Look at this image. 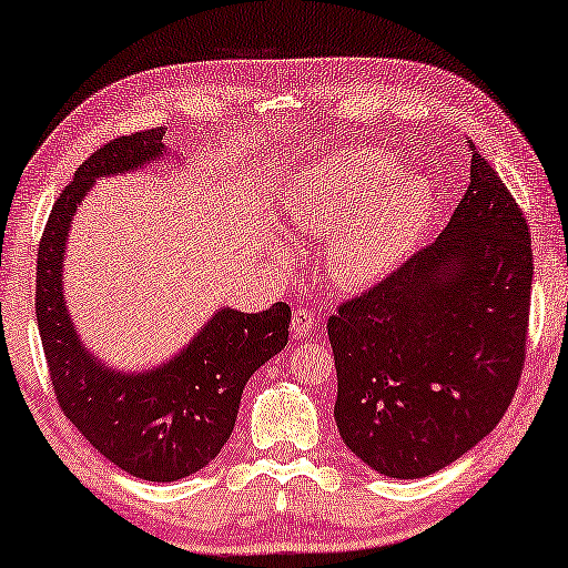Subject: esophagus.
<instances>
[{"instance_id":"1","label":"esophagus","mask_w":568,"mask_h":568,"mask_svg":"<svg viewBox=\"0 0 568 568\" xmlns=\"http://www.w3.org/2000/svg\"><path fill=\"white\" fill-rule=\"evenodd\" d=\"M314 311L311 308H295L293 311V318H291V329L293 334H298V337H306L311 332V326H314Z\"/></svg>"}]
</instances>
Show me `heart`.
<instances>
[{
    "mask_svg": "<svg viewBox=\"0 0 568 568\" xmlns=\"http://www.w3.org/2000/svg\"><path fill=\"white\" fill-rule=\"evenodd\" d=\"M394 172V159L378 149L345 151L326 159L303 193V221L339 226L326 254L339 285H367L388 275L427 219V182Z\"/></svg>",
    "mask_w": 568,
    "mask_h": 568,
    "instance_id": "1",
    "label": "heart"
}]
</instances>
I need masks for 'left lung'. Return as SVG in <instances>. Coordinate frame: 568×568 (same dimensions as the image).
I'll list each match as a JSON object with an SVG mask.
<instances>
[{"mask_svg": "<svg viewBox=\"0 0 568 568\" xmlns=\"http://www.w3.org/2000/svg\"><path fill=\"white\" fill-rule=\"evenodd\" d=\"M468 146V190L437 242L326 322L342 440L390 478L429 476L468 453L505 417L523 375L530 231Z\"/></svg>", "mask_w": 568, "mask_h": 568, "instance_id": "obj_1", "label": "left lung"}]
</instances>
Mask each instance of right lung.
Here are the masks:
<instances>
[{
  "mask_svg": "<svg viewBox=\"0 0 568 568\" xmlns=\"http://www.w3.org/2000/svg\"><path fill=\"white\" fill-rule=\"evenodd\" d=\"M162 135V128L121 135L79 164L48 215L36 275L38 332L55 402L94 450L143 481H178L221 453L246 381L287 345L291 326L283 301L260 314L221 308L174 361L133 375L108 371L79 345L61 287L71 215L94 178L164 154Z\"/></svg>",
  "mask_w": 568,
  "mask_h": 568,
  "instance_id": "1",
  "label": "right lung"
}]
</instances>
